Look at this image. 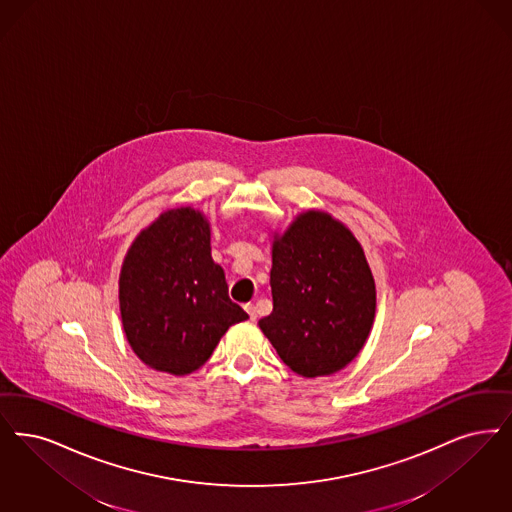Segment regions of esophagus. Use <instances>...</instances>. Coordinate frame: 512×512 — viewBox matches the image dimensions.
I'll return each mask as SVG.
<instances>
[{
	"label": "esophagus",
	"mask_w": 512,
	"mask_h": 512,
	"mask_svg": "<svg viewBox=\"0 0 512 512\" xmlns=\"http://www.w3.org/2000/svg\"><path fill=\"white\" fill-rule=\"evenodd\" d=\"M246 312L249 314V320H251V322L257 320V307H255L253 303H247Z\"/></svg>",
	"instance_id": "1"
}]
</instances>
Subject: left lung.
Returning <instances> with one entry per match:
<instances>
[{"instance_id": "obj_1", "label": "left lung", "mask_w": 512, "mask_h": 512, "mask_svg": "<svg viewBox=\"0 0 512 512\" xmlns=\"http://www.w3.org/2000/svg\"><path fill=\"white\" fill-rule=\"evenodd\" d=\"M270 287L259 328L295 373H337L366 345L375 282L360 242L329 213L308 209L274 234Z\"/></svg>"}]
</instances>
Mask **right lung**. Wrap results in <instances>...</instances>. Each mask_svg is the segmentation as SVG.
<instances>
[{
    "instance_id": "obj_1",
    "label": "right lung",
    "mask_w": 512,
    "mask_h": 512,
    "mask_svg": "<svg viewBox=\"0 0 512 512\" xmlns=\"http://www.w3.org/2000/svg\"><path fill=\"white\" fill-rule=\"evenodd\" d=\"M120 312L133 352L171 375L202 368L226 329L249 318L211 259L202 211L169 209L141 230L123 259Z\"/></svg>"
}]
</instances>
